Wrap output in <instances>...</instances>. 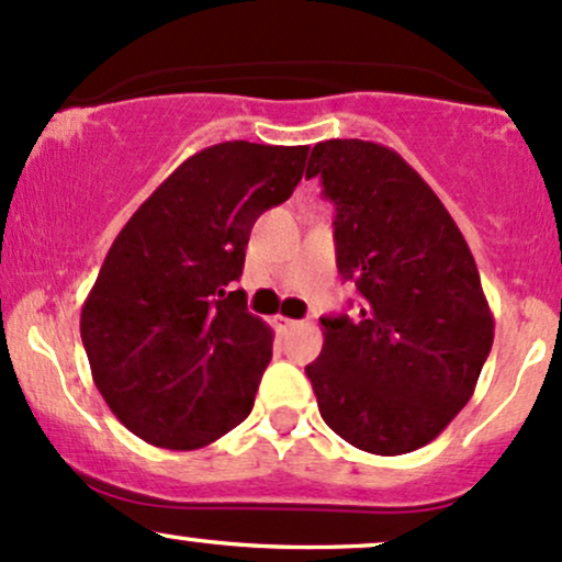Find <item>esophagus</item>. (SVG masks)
Masks as SVG:
<instances>
[{
	"instance_id": "esophagus-1",
	"label": "esophagus",
	"mask_w": 562,
	"mask_h": 562,
	"mask_svg": "<svg viewBox=\"0 0 562 562\" xmlns=\"http://www.w3.org/2000/svg\"><path fill=\"white\" fill-rule=\"evenodd\" d=\"M271 325H274L277 330H293L295 325H299V319L285 317V314H274V317H271Z\"/></svg>"
}]
</instances>
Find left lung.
<instances>
[{"mask_svg": "<svg viewBox=\"0 0 562 562\" xmlns=\"http://www.w3.org/2000/svg\"><path fill=\"white\" fill-rule=\"evenodd\" d=\"M336 205L333 237L357 317H323L306 375L319 413L360 451L400 456L435 440L470 403L493 344L477 263L429 183L390 146L323 140L306 178Z\"/></svg>", "mask_w": 562, "mask_h": 562, "instance_id": "obj_1", "label": "left lung"}]
</instances>
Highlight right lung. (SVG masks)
<instances>
[{"mask_svg":"<svg viewBox=\"0 0 562 562\" xmlns=\"http://www.w3.org/2000/svg\"><path fill=\"white\" fill-rule=\"evenodd\" d=\"M310 146L191 154L131 215L79 317L92 381L140 440L211 446L248 418L274 333L229 291L250 229L304 176Z\"/></svg>","mask_w":562,"mask_h":562,"instance_id":"1","label":"right lung"}]
</instances>
